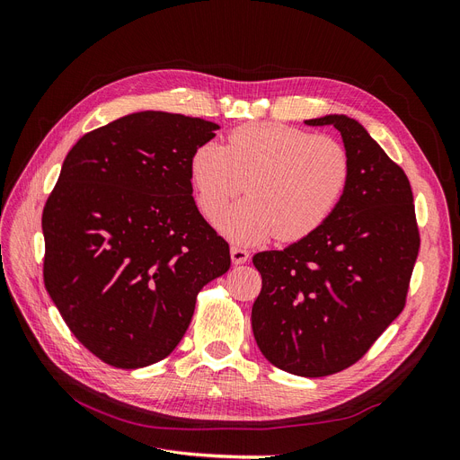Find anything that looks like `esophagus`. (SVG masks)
Instances as JSON below:
<instances>
[{"label":"esophagus","instance_id":"1","mask_svg":"<svg viewBox=\"0 0 460 460\" xmlns=\"http://www.w3.org/2000/svg\"><path fill=\"white\" fill-rule=\"evenodd\" d=\"M230 257H232V262H234V264H243V262L249 261V252H247V249H243V247L232 245Z\"/></svg>","mask_w":460,"mask_h":460}]
</instances>
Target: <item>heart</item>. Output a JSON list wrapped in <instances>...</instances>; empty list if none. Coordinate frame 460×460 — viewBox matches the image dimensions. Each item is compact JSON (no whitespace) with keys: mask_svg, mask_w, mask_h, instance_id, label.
<instances>
[{"mask_svg":"<svg viewBox=\"0 0 460 460\" xmlns=\"http://www.w3.org/2000/svg\"><path fill=\"white\" fill-rule=\"evenodd\" d=\"M190 178L208 220L243 190L247 198L217 220L238 243L274 234L296 242L316 230L340 203L349 180V155L328 136L286 124H243L230 132L226 147L207 142L190 159Z\"/></svg>","mask_w":460,"mask_h":460,"instance_id":"1","label":"heart"}]
</instances>
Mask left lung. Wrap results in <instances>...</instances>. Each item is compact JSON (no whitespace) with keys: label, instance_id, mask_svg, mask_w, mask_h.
<instances>
[{"label":"left lung","instance_id":"1","mask_svg":"<svg viewBox=\"0 0 460 460\" xmlns=\"http://www.w3.org/2000/svg\"><path fill=\"white\" fill-rule=\"evenodd\" d=\"M305 124L341 134L349 180L316 230L253 257L262 288L252 326L269 363L320 378L357 363L399 316L420 238L407 174L363 124L347 115Z\"/></svg>","mask_w":460,"mask_h":460}]
</instances>
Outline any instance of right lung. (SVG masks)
<instances>
[{"label": "right lung", "mask_w": 460, "mask_h": 460, "mask_svg": "<svg viewBox=\"0 0 460 460\" xmlns=\"http://www.w3.org/2000/svg\"><path fill=\"white\" fill-rule=\"evenodd\" d=\"M220 127L140 111L84 134L41 215L44 282L76 340L142 368L184 338L198 291L230 269L191 198L190 159Z\"/></svg>", "instance_id": "right-lung-1"}]
</instances>
